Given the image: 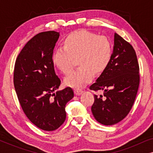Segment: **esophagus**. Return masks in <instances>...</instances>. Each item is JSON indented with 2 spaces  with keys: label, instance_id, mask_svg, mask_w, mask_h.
<instances>
[{
  "label": "esophagus",
  "instance_id": "esophagus-1",
  "mask_svg": "<svg viewBox=\"0 0 153 153\" xmlns=\"http://www.w3.org/2000/svg\"><path fill=\"white\" fill-rule=\"evenodd\" d=\"M82 93H83L82 90H79V89H75L74 90V93H75V95H81V94Z\"/></svg>",
  "mask_w": 153,
  "mask_h": 153
}]
</instances>
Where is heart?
<instances>
[{
    "label": "heart",
    "instance_id": "heart-1",
    "mask_svg": "<svg viewBox=\"0 0 153 153\" xmlns=\"http://www.w3.org/2000/svg\"><path fill=\"white\" fill-rule=\"evenodd\" d=\"M63 49L54 50L52 62L60 72H70L76 60V70L65 78V84L79 88L90 82L93 73L100 74L107 68L112 58L113 46L110 39L85 30L69 34L62 42Z\"/></svg>",
    "mask_w": 153,
    "mask_h": 153
}]
</instances>
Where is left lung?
<instances>
[{
  "label": "left lung",
  "instance_id": "obj_1",
  "mask_svg": "<svg viewBox=\"0 0 153 153\" xmlns=\"http://www.w3.org/2000/svg\"><path fill=\"white\" fill-rule=\"evenodd\" d=\"M140 83L139 65L132 46L115 33L112 58L107 68L90 86L103 95H94L91 111L104 125L116 124L127 116L135 101Z\"/></svg>",
  "mask_w": 153,
  "mask_h": 153
}]
</instances>
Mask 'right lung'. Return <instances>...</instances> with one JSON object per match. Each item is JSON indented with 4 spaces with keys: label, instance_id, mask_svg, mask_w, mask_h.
I'll return each instance as SVG.
<instances>
[{
    "label": "right lung",
    "instance_id": "1",
    "mask_svg": "<svg viewBox=\"0 0 153 153\" xmlns=\"http://www.w3.org/2000/svg\"><path fill=\"white\" fill-rule=\"evenodd\" d=\"M59 35L53 30L35 35L14 65V85L20 105L30 122L45 131L61 126L66 118V104L74 97L70 87L54 93L61 82L51 59Z\"/></svg>",
    "mask_w": 153,
    "mask_h": 153
}]
</instances>
